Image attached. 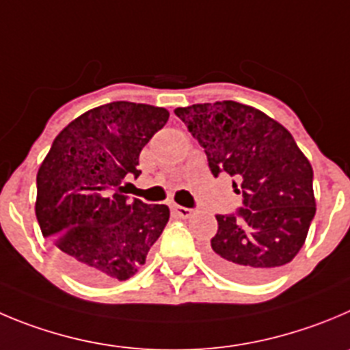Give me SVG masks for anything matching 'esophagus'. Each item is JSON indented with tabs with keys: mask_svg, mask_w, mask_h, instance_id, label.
<instances>
[{
	"mask_svg": "<svg viewBox=\"0 0 350 350\" xmlns=\"http://www.w3.org/2000/svg\"><path fill=\"white\" fill-rule=\"evenodd\" d=\"M172 211H174L176 214H178L179 217H181V219H190L191 215L195 214V212L191 211V208L181 207V205H172Z\"/></svg>",
	"mask_w": 350,
	"mask_h": 350,
	"instance_id": "esophagus-1",
	"label": "esophagus"
}]
</instances>
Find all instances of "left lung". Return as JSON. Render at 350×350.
<instances>
[{
    "mask_svg": "<svg viewBox=\"0 0 350 350\" xmlns=\"http://www.w3.org/2000/svg\"><path fill=\"white\" fill-rule=\"evenodd\" d=\"M174 113L204 146L212 174L234 176L243 197L240 217L215 215L208 262L238 282L269 278L299 254L316 214L311 162L286 127L250 105L223 100Z\"/></svg>",
    "mask_w": 350,
    "mask_h": 350,
    "instance_id": "obj_1",
    "label": "left lung"
}]
</instances>
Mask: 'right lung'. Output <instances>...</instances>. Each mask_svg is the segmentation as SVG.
I'll list each match as a JSON object with an SVG mask.
<instances>
[{
	"label": "right lung",
	"instance_id": "1",
	"mask_svg": "<svg viewBox=\"0 0 350 350\" xmlns=\"http://www.w3.org/2000/svg\"><path fill=\"white\" fill-rule=\"evenodd\" d=\"M167 119V110L145 103L96 107L58 133L39 165V228L62 266L81 282L129 280L164 231L167 205L129 200L120 185L126 176L138 178L139 152Z\"/></svg>",
	"mask_w": 350,
	"mask_h": 350
}]
</instances>
